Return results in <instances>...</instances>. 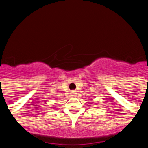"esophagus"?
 <instances>
[{"label": "esophagus", "mask_w": 148, "mask_h": 148, "mask_svg": "<svg viewBox=\"0 0 148 148\" xmlns=\"http://www.w3.org/2000/svg\"><path fill=\"white\" fill-rule=\"evenodd\" d=\"M71 96H73L74 97H76L77 96V93H76V91H71Z\"/></svg>", "instance_id": "obj_1"}]
</instances>
